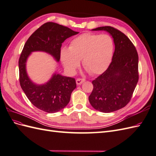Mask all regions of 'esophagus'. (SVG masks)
Returning <instances> with one entry per match:
<instances>
[{"mask_svg":"<svg viewBox=\"0 0 156 156\" xmlns=\"http://www.w3.org/2000/svg\"><path fill=\"white\" fill-rule=\"evenodd\" d=\"M85 82V80H84V79L78 78V79L76 80V84H77L78 86H79V85L82 84V83L83 82Z\"/></svg>","mask_w":156,"mask_h":156,"instance_id":"1","label":"esophagus"}]
</instances>
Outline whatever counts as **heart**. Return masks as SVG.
Returning a JSON list of instances; mask_svg holds the SVG:
<instances>
[{"instance_id": "b5f03b06", "label": "heart", "mask_w": 156, "mask_h": 156, "mask_svg": "<svg viewBox=\"0 0 156 156\" xmlns=\"http://www.w3.org/2000/svg\"><path fill=\"white\" fill-rule=\"evenodd\" d=\"M115 43L109 35L84 33L72 40L69 48H62L61 61L67 73L73 74L82 65L93 75L104 73L112 61Z\"/></svg>"}]
</instances>
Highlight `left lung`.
<instances>
[{
  "instance_id": "1",
  "label": "left lung",
  "mask_w": 156,
  "mask_h": 156,
  "mask_svg": "<svg viewBox=\"0 0 156 156\" xmlns=\"http://www.w3.org/2000/svg\"><path fill=\"white\" fill-rule=\"evenodd\" d=\"M91 30L108 32L113 39L115 52L108 69L92 81L94 89L89 101L100 112H113L129 103L136 86L138 53L128 37L113 27H99Z\"/></svg>"
}]
</instances>
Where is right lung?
Segmentation results:
<instances>
[{
	"instance_id": "obj_1",
	"label": "right lung",
	"mask_w": 156,
	"mask_h": 156,
	"mask_svg": "<svg viewBox=\"0 0 156 156\" xmlns=\"http://www.w3.org/2000/svg\"><path fill=\"white\" fill-rule=\"evenodd\" d=\"M78 33L58 23L47 22L27 40L18 62L20 83L27 98L37 108L49 113L62 110L69 103L76 83L74 78L55 72L47 82L37 84L31 80L27 73V58L33 52L41 51L49 54L59 62L62 43Z\"/></svg>"
}]
</instances>
